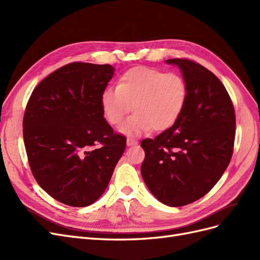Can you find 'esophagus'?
<instances>
[{"mask_svg": "<svg viewBox=\"0 0 260 260\" xmlns=\"http://www.w3.org/2000/svg\"><path fill=\"white\" fill-rule=\"evenodd\" d=\"M138 144V141L135 140V139H130L128 138L127 139V145L128 146H132V145H137Z\"/></svg>", "mask_w": 260, "mask_h": 260, "instance_id": "34e87169", "label": "esophagus"}]
</instances>
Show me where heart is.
I'll return each mask as SVG.
<instances>
[{"label":"heart","mask_w":260,"mask_h":260,"mask_svg":"<svg viewBox=\"0 0 260 260\" xmlns=\"http://www.w3.org/2000/svg\"><path fill=\"white\" fill-rule=\"evenodd\" d=\"M188 89L183 77L148 67H135L125 72L116 88L102 93L101 103L107 121L118 125L135 109L121 131L140 135L153 128L162 131L174 125L186 104Z\"/></svg>","instance_id":"heart-1"}]
</instances>
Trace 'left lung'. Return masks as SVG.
<instances>
[{"instance_id":"left-lung-1","label":"left lung","mask_w":260,"mask_h":260,"mask_svg":"<svg viewBox=\"0 0 260 260\" xmlns=\"http://www.w3.org/2000/svg\"><path fill=\"white\" fill-rule=\"evenodd\" d=\"M182 72L188 94L177 122L155 139H144L141 174L155 198L171 207L206 195L229 166L235 112L229 93L210 70L191 59L166 60Z\"/></svg>"}]
</instances>
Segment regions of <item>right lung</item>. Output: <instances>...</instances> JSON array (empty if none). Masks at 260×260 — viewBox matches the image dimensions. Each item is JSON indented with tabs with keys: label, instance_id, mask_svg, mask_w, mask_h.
<instances>
[{
	"label": "right lung",
	"instance_id": "1",
	"mask_svg": "<svg viewBox=\"0 0 260 260\" xmlns=\"http://www.w3.org/2000/svg\"><path fill=\"white\" fill-rule=\"evenodd\" d=\"M111 65L75 61L55 70L30 95L22 120L28 162L56 201L85 207L100 199L127 139L104 119L102 93Z\"/></svg>",
	"mask_w": 260,
	"mask_h": 260
}]
</instances>
